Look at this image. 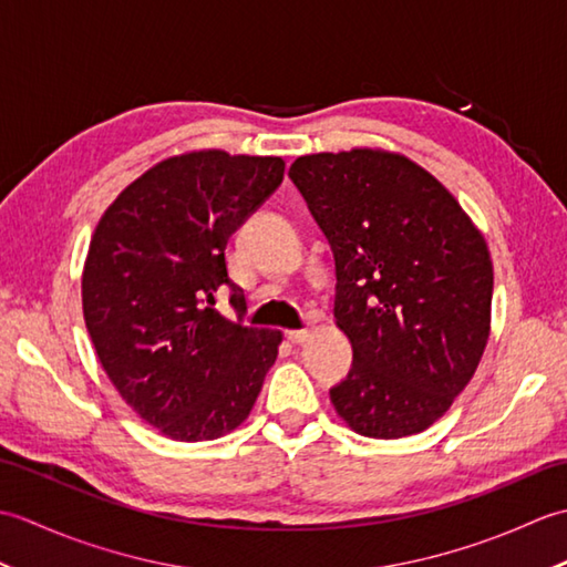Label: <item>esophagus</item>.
<instances>
[{
  "label": "esophagus",
  "instance_id": "1",
  "mask_svg": "<svg viewBox=\"0 0 567 567\" xmlns=\"http://www.w3.org/2000/svg\"><path fill=\"white\" fill-rule=\"evenodd\" d=\"M285 339H287V341H290V343H297V346H299V343H305V341L309 339V331H307V329L287 331V333H285Z\"/></svg>",
  "mask_w": 567,
  "mask_h": 567
}]
</instances>
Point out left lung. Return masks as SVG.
<instances>
[{"label":"left lung","mask_w":567,"mask_h":567,"mask_svg":"<svg viewBox=\"0 0 567 567\" xmlns=\"http://www.w3.org/2000/svg\"><path fill=\"white\" fill-rule=\"evenodd\" d=\"M336 260L333 317L353 365L329 390L368 439L429 429L477 370L489 336L492 260L483 234L424 167L353 148L290 167Z\"/></svg>","instance_id":"obj_1"}]
</instances>
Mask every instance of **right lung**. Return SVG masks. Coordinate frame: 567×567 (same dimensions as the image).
Segmentation results:
<instances>
[{
  "label": "right lung",
  "mask_w": 567,
  "mask_h": 567,
  "mask_svg": "<svg viewBox=\"0 0 567 567\" xmlns=\"http://www.w3.org/2000/svg\"><path fill=\"white\" fill-rule=\"evenodd\" d=\"M282 175V158L187 153L131 183L94 228L84 323L118 394L167 439L234 431L275 363L282 333L246 327V297L224 252ZM221 286L233 290L236 320L213 309Z\"/></svg>",
  "instance_id": "add662e5"
}]
</instances>
